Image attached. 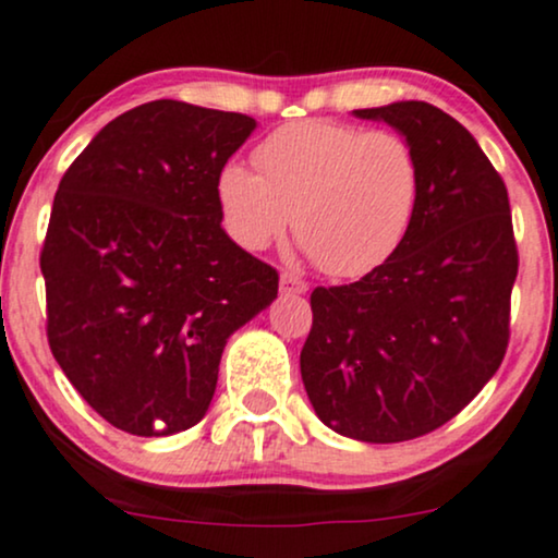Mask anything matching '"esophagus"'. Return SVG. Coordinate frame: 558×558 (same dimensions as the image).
<instances>
[{
    "instance_id": "34e87169",
    "label": "esophagus",
    "mask_w": 558,
    "mask_h": 558,
    "mask_svg": "<svg viewBox=\"0 0 558 558\" xmlns=\"http://www.w3.org/2000/svg\"><path fill=\"white\" fill-rule=\"evenodd\" d=\"M308 291V286H306V280H301L299 275L295 272H280V293H286V295H299V293H306Z\"/></svg>"
}]
</instances>
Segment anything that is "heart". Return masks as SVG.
Segmentation results:
<instances>
[{
	"label": "heart",
	"instance_id": "b5f03b06",
	"mask_svg": "<svg viewBox=\"0 0 558 558\" xmlns=\"http://www.w3.org/2000/svg\"><path fill=\"white\" fill-rule=\"evenodd\" d=\"M257 169L231 161L216 182L223 227L239 246L267 250L291 227L335 278H361L397 255L417 218L422 159L393 131L295 121L255 151Z\"/></svg>",
	"mask_w": 558,
	"mask_h": 558
}]
</instances>
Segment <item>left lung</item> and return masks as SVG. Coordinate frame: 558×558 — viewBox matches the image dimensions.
I'll list each match as a JSON object with an SVG mask.
<instances>
[{"mask_svg": "<svg viewBox=\"0 0 558 558\" xmlns=\"http://www.w3.org/2000/svg\"><path fill=\"white\" fill-rule=\"evenodd\" d=\"M355 116L409 138L425 185L389 263L350 286L314 288L301 378L335 433L401 442L453 420L497 373L518 244L505 182L456 118L417 100Z\"/></svg>", "mask_w": 558, "mask_h": 558, "instance_id": "left-lung-1", "label": "left lung"}]
</instances>
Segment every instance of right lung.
<instances>
[{
  "label": "right lung",
  "instance_id": "right-lung-1",
  "mask_svg": "<svg viewBox=\"0 0 558 558\" xmlns=\"http://www.w3.org/2000/svg\"><path fill=\"white\" fill-rule=\"evenodd\" d=\"M242 112L138 105L63 172L40 250L56 363L112 427L206 417L227 340L278 295V270L221 229L216 182L255 131Z\"/></svg>",
  "mask_w": 558,
  "mask_h": 558
}]
</instances>
